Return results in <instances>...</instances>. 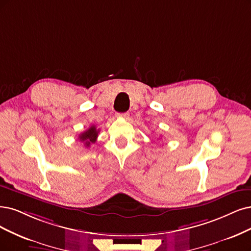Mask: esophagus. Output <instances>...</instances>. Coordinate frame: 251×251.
<instances>
[{"instance_id":"34e87169","label":"esophagus","mask_w":251,"mask_h":251,"mask_svg":"<svg viewBox=\"0 0 251 251\" xmlns=\"http://www.w3.org/2000/svg\"><path fill=\"white\" fill-rule=\"evenodd\" d=\"M118 117L120 118H124V119H127L129 117V114L128 113H124V114H117Z\"/></svg>"}]
</instances>
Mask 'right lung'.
<instances>
[{"label":"right lung","instance_id":"right-lung-1","mask_svg":"<svg viewBox=\"0 0 251 251\" xmlns=\"http://www.w3.org/2000/svg\"><path fill=\"white\" fill-rule=\"evenodd\" d=\"M98 133H99V129H97L95 125H92L88 130L83 131L82 133L79 134L78 140L81 143H83L86 148H88L91 146V144H94L97 141Z\"/></svg>","mask_w":251,"mask_h":251}]
</instances>
